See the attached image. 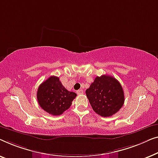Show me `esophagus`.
I'll list each match as a JSON object with an SVG mask.
<instances>
[{
  "label": "esophagus",
  "mask_w": 158,
  "mask_h": 158,
  "mask_svg": "<svg viewBox=\"0 0 158 158\" xmlns=\"http://www.w3.org/2000/svg\"><path fill=\"white\" fill-rule=\"evenodd\" d=\"M77 93L78 94H82L84 93V92H83V90H82V89H79L78 91H77Z\"/></svg>",
  "instance_id": "esophagus-1"
}]
</instances>
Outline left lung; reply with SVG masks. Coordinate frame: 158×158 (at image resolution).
Wrapping results in <instances>:
<instances>
[{
	"label": "left lung",
	"instance_id": "left-lung-1",
	"mask_svg": "<svg viewBox=\"0 0 158 158\" xmlns=\"http://www.w3.org/2000/svg\"><path fill=\"white\" fill-rule=\"evenodd\" d=\"M86 97L93 110L102 117H111L123 106L124 95L123 86L113 77H97L89 88Z\"/></svg>",
	"mask_w": 158,
	"mask_h": 158
}]
</instances>
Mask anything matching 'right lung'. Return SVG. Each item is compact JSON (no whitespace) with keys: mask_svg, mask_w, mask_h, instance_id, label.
<instances>
[{"mask_svg":"<svg viewBox=\"0 0 158 158\" xmlns=\"http://www.w3.org/2000/svg\"><path fill=\"white\" fill-rule=\"evenodd\" d=\"M76 97V93L66 89L59 77L55 76L44 81L37 91V100L40 106L54 116L63 114L68 110Z\"/></svg>","mask_w":158,"mask_h":158,"instance_id":"right-lung-1","label":"right lung"}]
</instances>
